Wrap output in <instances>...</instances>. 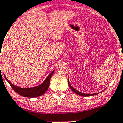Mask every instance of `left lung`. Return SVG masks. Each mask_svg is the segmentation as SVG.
I'll list each match as a JSON object with an SVG mask.
<instances>
[{"label":"left lung","instance_id":"1","mask_svg":"<svg viewBox=\"0 0 123 123\" xmlns=\"http://www.w3.org/2000/svg\"><path fill=\"white\" fill-rule=\"evenodd\" d=\"M68 84H69V86L70 87V88H71V90H72L74 92H75L76 94H78L79 95H80V96H83V97H88V96H92V95H97V94H98V93H97V94H84V93H82V92H80L79 91H77V90H76V89H74L73 87H72V86L70 85V84L69 83V79L68 80Z\"/></svg>","mask_w":123,"mask_h":123}]
</instances>
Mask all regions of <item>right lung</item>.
Masks as SVG:
<instances>
[{"label": "right lung", "instance_id": "obj_1", "mask_svg": "<svg viewBox=\"0 0 123 123\" xmlns=\"http://www.w3.org/2000/svg\"><path fill=\"white\" fill-rule=\"evenodd\" d=\"M54 72L53 70L51 73L48 76V77L45 80V81L40 84V86H38L37 87H33V88H20V87H17L12 84L10 81H8V80L6 78V77L5 76L6 79L9 83L10 85L12 87V89L16 92L17 94H19L22 97H29V98H34V97H39L43 95L45 92L47 91V90L49 88V86H50V79L53 76Z\"/></svg>", "mask_w": 123, "mask_h": 123}]
</instances>
